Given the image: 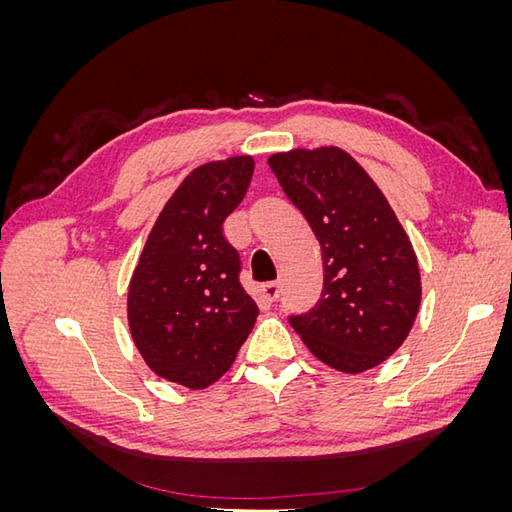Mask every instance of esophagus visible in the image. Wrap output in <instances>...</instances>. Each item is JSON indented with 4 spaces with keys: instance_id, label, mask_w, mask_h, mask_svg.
Returning <instances> with one entry per match:
<instances>
[{
    "instance_id": "1",
    "label": "esophagus",
    "mask_w": 512,
    "mask_h": 512,
    "mask_svg": "<svg viewBox=\"0 0 512 512\" xmlns=\"http://www.w3.org/2000/svg\"><path fill=\"white\" fill-rule=\"evenodd\" d=\"M262 297H265L267 301H275L277 297H280V282H267L262 284Z\"/></svg>"
}]
</instances>
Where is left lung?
Instances as JSON below:
<instances>
[{
	"instance_id": "8db88e82",
	"label": "left lung",
	"mask_w": 512,
	"mask_h": 512,
	"mask_svg": "<svg viewBox=\"0 0 512 512\" xmlns=\"http://www.w3.org/2000/svg\"><path fill=\"white\" fill-rule=\"evenodd\" d=\"M269 166L314 230L324 284L318 303L290 316L316 359L361 374L404 344L421 305L416 254L363 166L339 147L273 153Z\"/></svg>"
}]
</instances>
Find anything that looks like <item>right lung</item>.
<instances>
[{
    "label": "right lung",
    "instance_id": "add662e5",
    "mask_svg": "<svg viewBox=\"0 0 512 512\" xmlns=\"http://www.w3.org/2000/svg\"><path fill=\"white\" fill-rule=\"evenodd\" d=\"M254 173L235 156L194 168L153 224L128 290V322L151 371L205 389L235 363L258 305L239 282V252L224 237Z\"/></svg>",
    "mask_w": 512,
    "mask_h": 512
}]
</instances>
